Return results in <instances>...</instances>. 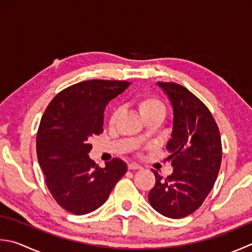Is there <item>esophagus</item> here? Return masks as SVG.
Wrapping results in <instances>:
<instances>
[{"mask_svg":"<svg viewBox=\"0 0 252 252\" xmlns=\"http://www.w3.org/2000/svg\"><path fill=\"white\" fill-rule=\"evenodd\" d=\"M127 168H129V170H136L141 169V166L139 164H136V162H130V164L127 165Z\"/></svg>","mask_w":252,"mask_h":252,"instance_id":"esophagus-1","label":"esophagus"}]
</instances>
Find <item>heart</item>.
<instances>
[{
  "label": "heart",
  "mask_w": 252,
  "mask_h": 252,
  "mask_svg": "<svg viewBox=\"0 0 252 252\" xmlns=\"http://www.w3.org/2000/svg\"><path fill=\"white\" fill-rule=\"evenodd\" d=\"M135 103H136L137 109H139L143 118L157 116V115L165 116V112H166L165 103L159 97H157L155 95L145 94V95L137 97L135 100ZM120 113H121V110L119 109V108H116V109L112 110L111 115L109 117V125L110 126L116 125L118 119H119Z\"/></svg>",
  "instance_id": "b5f03b06"
}]
</instances>
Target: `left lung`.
Here are the masks:
<instances>
[{
  "label": "left lung",
  "mask_w": 252,
  "mask_h": 252,
  "mask_svg": "<svg viewBox=\"0 0 252 252\" xmlns=\"http://www.w3.org/2000/svg\"><path fill=\"white\" fill-rule=\"evenodd\" d=\"M157 84L174 109L166 159L174 171L162 178L153 169L156 184L149 201L161 215L182 219L198 210L213 188L221 162L220 134L209 108L190 91L171 82Z\"/></svg>",
  "instance_id": "obj_1"
}]
</instances>
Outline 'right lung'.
Masks as SVG:
<instances>
[{
	"label": "right lung",
	"mask_w": 252,
	"mask_h": 252,
	"mask_svg": "<svg viewBox=\"0 0 252 252\" xmlns=\"http://www.w3.org/2000/svg\"><path fill=\"white\" fill-rule=\"evenodd\" d=\"M126 81L90 80L61 91L49 103L37 133V157L49 191L72 214L97 210L127 170L120 158L100 168L90 141L103 132V112L130 86Z\"/></svg>",
	"instance_id": "1"
}]
</instances>
